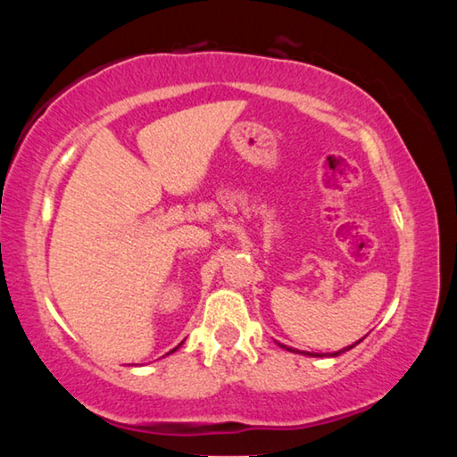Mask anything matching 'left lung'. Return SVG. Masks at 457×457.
I'll return each instance as SVG.
<instances>
[{
	"instance_id": "8db88e82",
	"label": "left lung",
	"mask_w": 457,
	"mask_h": 457,
	"mask_svg": "<svg viewBox=\"0 0 457 457\" xmlns=\"http://www.w3.org/2000/svg\"><path fill=\"white\" fill-rule=\"evenodd\" d=\"M362 340V338H361ZM361 340H357V343H354V345H359L361 343ZM278 345H280L282 346V349H286V351H290V353H300V351H296V349H290V346H286V345H282V343H278ZM354 345H351V346H346V349H343V351H337V353H308V351H303V353H300V354H308V357H324V354H328V357H338V354L340 353H345V351H349V349H353V346Z\"/></svg>"
}]
</instances>
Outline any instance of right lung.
I'll return each mask as SVG.
<instances>
[{
	"instance_id": "1",
	"label": "right lung",
	"mask_w": 457,
	"mask_h": 457,
	"mask_svg": "<svg viewBox=\"0 0 457 457\" xmlns=\"http://www.w3.org/2000/svg\"><path fill=\"white\" fill-rule=\"evenodd\" d=\"M181 345H183V343H181ZM181 345H179V346H181ZM179 346H175V349H173V351H169V353H167V354H171V353H175V351H177V349H179Z\"/></svg>"
}]
</instances>
